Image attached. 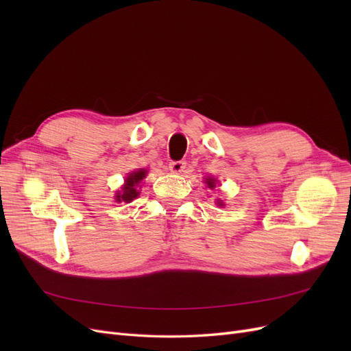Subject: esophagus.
<instances>
[{
	"label": "esophagus",
	"instance_id": "obj_1",
	"mask_svg": "<svg viewBox=\"0 0 351 351\" xmlns=\"http://www.w3.org/2000/svg\"><path fill=\"white\" fill-rule=\"evenodd\" d=\"M186 168V161H173L169 162V171L171 173H176V174H180L183 173Z\"/></svg>",
	"mask_w": 351,
	"mask_h": 351
}]
</instances>
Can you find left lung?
Here are the masks:
<instances>
[{
  "label": "left lung",
  "mask_w": 351,
  "mask_h": 351,
  "mask_svg": "<svg viewBox=\"0 0 351 351\" xmlns=\"http://www.w3.org/2000/svg\"><path fill=\"white\" fill-rule=\"evenodd\" d=\"M206 184L212 189V187L215 186V180H214V178H208V180H206ZM218 205H219V206H222V202H218Z\"/></svg>",
  "instance_id": "1"
}]
</instances>
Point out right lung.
Returning a JSON list of instances; mask_svg holds the SVG:
<instances>
[{
  "label": "right lung",
  "mask_w": 351,
  "mask_h": 351,
  "mask_svg": "<svg viewBox=\"0 0 351 351\" xmlns=\"http://www.w3.org/2000/svg\"><path fill=\"white\" fill-rule=\"evenodd\" d=\"M145 176H146V169H139V171L132 173L125 178V184L121 189V192L117 193L115 199L119 202H125V204H129V202H132L134 197L139 196V192H137L136 187L145 178Z\"/></svg>",
  "instance_id": "1"
}]
</instances>
